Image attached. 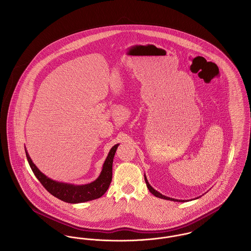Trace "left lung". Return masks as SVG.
I'll list each match as a JSON object with an SVG mask.
<instances>
[{
  "instance_id": "8db88e82",
  "label": "left lung",
  "mask_w": 251,
  "mask_h": 251,
  "mask_svg": "<svg viewBox=\"0 0 251 251\" xmlns=\"http://www.w3.org/2000/svg\"><path fill=\"white\" fill-rule=\"evenodd\" d=\"M145 183H146V186H147V188H148V190H149V192L152 194V195H154L156 198H162V199H166V200H171V201H176V202H185V201H189V200H180V199H175V198H168V197H165V196H163V195H161L160 193H158V191H156L151 185L149 184V182H148V180H147V178H146V176H145ZM198 198H194V199H198ZM192 200V199H191Z\"/></svg>"
}]
</instances>
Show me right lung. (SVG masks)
<instances>
[{
    "label": "right lung",
    "mask_w": 251,
    "mask_h": 251,
    "mask_svg": "<svg viewBox=\"0 0 251 251\" xmlns=\"http://www.w3.org/2000/svg\"><path fill=\"white\" fill-rule=\"evenodd\" d=\"M118 146L119 144L112 146V148L109 150L99 176L93 182L84 185L59 182L46 176L32 161L26 149L25 153L32 171L35 174L36 177L40 180V183L43 185V187L53 197L67 203L76 204L101 198L106 193L112 179V163Z\"/></svg>",
    "instance_id": "obj_1"
}]
</instances>
